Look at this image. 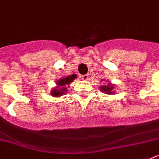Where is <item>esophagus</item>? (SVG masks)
I'll use <instances>...</instances> for the list:
<instances>
[{
  "instance_id": "1",
  "label": "esophagus",
  "mask_w": 159,
  "mask_h": 159,
  "mask_svg": "<svg viewBox=\"0 0 159 159\" xmlns=\"http://www.w3.org/2000/svg\"><path fill=\"white\" fill-rule=\"evenodd\" d=\"M81 78H82L83 81H87V80H88V74L82 75V77H81Z\"/></svg>"
}]
</instances>
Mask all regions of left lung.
Listing matches in <instances>:
<instances>
[{"label": "left lung", "instance_id": "left-lung-1", "mask_svg": "<svg viewBox=\"0 0 159 159\" xmlns=\"http://www.w3.org/2000/svg\"><path fill=\"white\" fill-rule=\"evenodd\" d=\"M102 91L105 92V93L106 94H111L112 93V89H113V85L108 84L107 86H102Z\"/></svg>", "mask_w": 159, "mask_h": 159}]
</instances>
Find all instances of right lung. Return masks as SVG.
I'll list each match as a JSON object with an SVG mask.
<instances>
[{
    "label": "right lung",
    "instance_id": "obj_1",
    "mask_svg": "<svg viewBox=\"0 0 159 159\" xmlns=\"http://www.w3.org/2000/svg\"><path fill=\"white\" fill-rule=\"evenodd\" d=\"M75 78H77V75L72 74L71 76H67L66 77H63L62 79L57 81V87L58 88H54L51 91V94L53 95V97H60L62 95L64 94V92L67 91V85L73 81Z\"/></svg>",
    "mask_w": 159,
    "mask_h": 159
}]
</instances>
